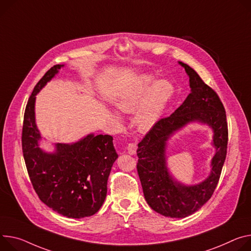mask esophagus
I'll return each instance as SVG.
<instances>
[{
	"label": "esophagus",
	"mask_w": 251,
	"mask_h": 251,
	"mask_svg": "<svg viewBox=\"0 0 251 251\" xmlns=\"http://www.w3.org/2000/svg\"><path fill=\"white\" fill-rule=\"evenodd\" d=\"M127 151L130 155H134L136 153V150H137V144L134 142H130L127 144Z\"/></svg>",
	"instance_id": "1"
}]
</instances>
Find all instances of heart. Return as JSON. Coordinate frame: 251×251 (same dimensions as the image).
Segmentation results:
<instances>
[{
  "mask_svg": "<svg viewBox=\"0 0 251 251\" xmlns=\"http://www.w3.org/2000/svg\"><path fill=\"white\" fill-rule=\"evenodd\" d=\"M154 81L152 76L142 77L115 102L117 108L125 113H132L142 106L135 116V123L140 131H148L157 123L174 93L169 81L159 80L151 88Z\"/></svg>",
  "mask_w": 251,
  "mask_h": 251,
  "instance_id": "b5f03b06",
  "label": "heart"
}]
</instances>
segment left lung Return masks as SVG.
I'll list each match as a JSON object with an SVG mask.
<instances>
[{
    "label": "left lung",
    "instance_id": "left-lung-1",
    "mask_svg": "<svg viewBox=\"0 0 251 251\" xmlns=\"http://www.w3.org/2000/svg\"><path fill=\"white\" fill-rule=\"evenodd\" d=\"M189 76L191 93L170 116L161 118L138 144L137 171L149 206L167 217L183 218L199 210L212 196L220 178L228 143L225 109L215 91L205 84L190 66L179 62ZM208 124L215 132L217 153L207 179L194 187L175 181L166 167V141L178 128L189 122Z\"/></svg>",
    "mask_w": 251,
    "mask_h": 251
}]
</instances>
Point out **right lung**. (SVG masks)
<instances>
[{
  "label": "right lung",
  "mask_w": 251,
  "mask_h": 251,
  "mask_svg": "<svg viewBox=\"0 0 251 251\" xmlns=\"http://www.w3.org/2000/svg\"><path fill=\"white\" fill-rule=\"evenodd\" d=\"M63 65L49 69L28 100L22 130V149L32 185L42 202L69 218L95 214L107 194V181L118 155L110 135L90 134L74 144H56L55 153L39 148L35 100Z\"/></svg>",
  "instance_id": "right-lung-1"
}]
</instances>
